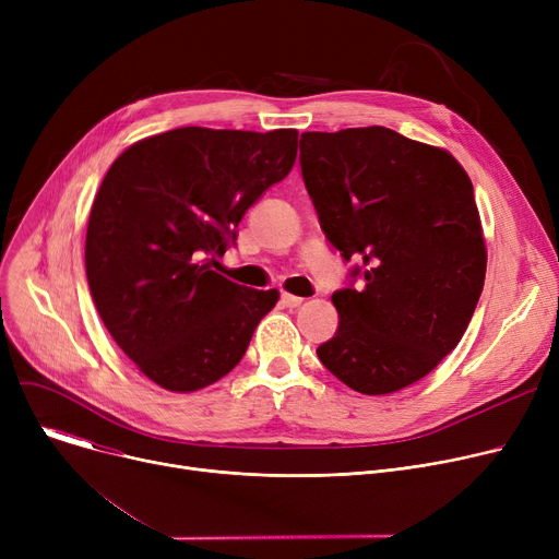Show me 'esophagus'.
I'll list each match as a JSON object with an SVG mask.
<instances>
[{
	"mask_svg": "<svg viewBox=\"0 0 559 559\" xmlns=\"http://www.w3.org/2000/svg\"><path fill=\"white\" fill-rule=\"evenodd\" d=\"M281 304L285 308H299L304 304V297H297V295H289V292H283L281 295Z\"/></svg>",
	"mask_w": 559,
	"mask_h": 559,
	"instance_id": "obj_1",
	"label": "esophagus"
}]
</instances>
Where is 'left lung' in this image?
I'll use <instances>...</instances> for the list:
<instances>
[{"instance_id":"1","label":"left lung","mask_w":559,"mask_h":559,"mask_svg":"<svg viewBox=\"0 0 559 559\" xmlns=\"http://www.w3.org/2000/svg\"><path fill=\"white\" fill-rule=\"evenodd\" d=\"M301 171L321 230L365 278L331 297L340 326L321 365L369 396L417 383L457 346L485 285L472 179L442 146L385 127L301 133Z\"/></svg>"}]
</instances>
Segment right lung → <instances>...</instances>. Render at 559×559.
Segmentation results:
<instances>
[{"label": "right lung", "mask_w": 559, "mask_h": 559, "mask_svg": "<svg viewBox=\"0 0 559 559\" xmlns=\"http://www.w3.org/2000/svg\"><path fill=\"white\" fill-rule=\"evenodd\" d=\"M299 131L183 127L131 144L106 171L85 276L106 331L158 388H209L245 356L278 289L211 270L242 215L297 160Z\"/></svg>", "instance_id": "add662e5"}]
</instances>
